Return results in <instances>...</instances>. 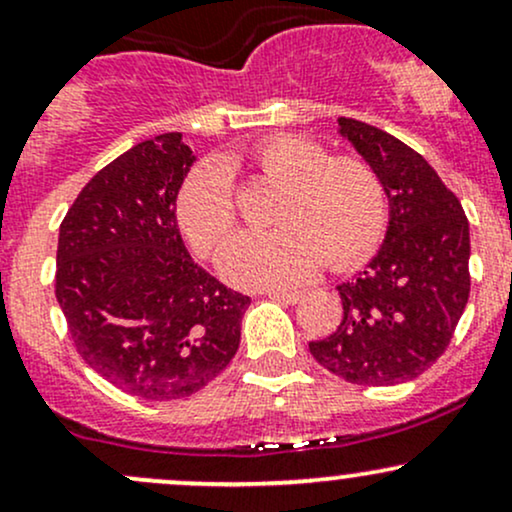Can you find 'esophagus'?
<instances>
[{"instance_id": "34e87169", "label": "esophagus", "mask_w": 512, "mask_h": 512, "mask_svg": "<svg viewBox=\"0 0 512 512\" xmlns=\"http://www.w3.org/2000/svg\"><path fill=\"white\" fill-rule=\"evenodd\" d=\"M267 296L272 298V301H279V303H289V305H293V303L301 301L303 293H298V291H269Z\"/></svg>"}]
</instances>
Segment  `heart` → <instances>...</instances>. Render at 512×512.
Wrapping results in <instances>:
<instances>
[{"label":"heart","mask_w":512,"mask_h":512,"mask_svg":"<svg viewBox=\"0 0 512 512\" xmlns=\"http://www.w3.org/2000/svg\"><path fill=\"white\" fill-rule=\"evenodd\" d=\"M264 180L284 187L272 233H240L219 257V269L240 286H291L317 272L361 262L387 223L383 182L358 158H332L310 139L279 134L252 151ZM175 216L187 240L211 255L236 228V192L216 161L197 166L180 185Z\"/></svg>","instance_id":"heart-1"}]
</instances>
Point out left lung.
Masks as SVG:
<instances>
[{"instance_id":"1","label":"left lung","mask_w":512,"mask_h":512,"mask_svg":"<svg viewBox=\"0 0 512 512\" xmlns=\"http://www.w3.org/2000/svg\"><path fill=\"white\" fill-rule=\"evenodd\" d=\"M337 125L383 182L390 221L366 269L337 286L339 327L308 349L346 383H407L443 356L464 313L469 221L424 156L366 122Z\"/></svg>"}]
</instances>
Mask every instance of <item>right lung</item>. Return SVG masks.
<instances>
[{"label": "right lung", "mask_w": 512, "mask_h": 512, "mask_svg": "<svg viewBox=\"0 0 512 512\" xmlns=\"http://www.w3.org/2000/svg\"><path fill=\"white\" fill-rule=\"evenodd\" d=\"M197 158L180 132L117 156L60 226L55 296L79 356L117 390L190 397L236 356L250 298L182 243L175 199Z\"/></svg>", "instance_id": "obj_1"}]
</instances>
